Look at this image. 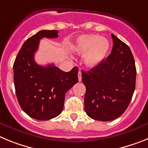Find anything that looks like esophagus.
I'll list each match as a JSON object with an SVG mask.
<instances>
[{
    "instance_id": "esophagus-1",
    "label": "esophagus",
    "mask_w": 148,
    "mask_h": 148,
    "mask_svg": "<svg viewBox=\"0 0 148 148\" xmlns=\"http://www.w3.org/2000/svg\"><path fill=\"white\" fill-rule=\"evenodd\" d=\"M78 81L81 82V81H82V73H81V71H78Z\"/></svg>"
}]
</instances>
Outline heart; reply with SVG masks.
<instances>
[{
    "mask_svg": "<svg viewBox=\"0 0 148 148\" xmlns=\"http://www.w3.org/2000/svg\"><path fill=\"white\" fill-rule=\"evenodd\" d=\"M74 49L79 54H87L84 61L89 67L99 65L106 58L110 49V43L99 35H82L78 38Z\"/></svg>",
    "mask_w": 148,
    "mask_h": 148,
    "instance_id": "1",
    "label": "heart"
}]
</instances>
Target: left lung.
<instances>
[{"mask_svg": "<svg viewBox=\"0 0 148 148\" xmlns=\"http://www.w3.org/2000/svg\"><path fill=\"white\" fill-rule=\"evenodd\" d=\"M111 36L113 46L110 55L98 66L82 71L85 112L98 121H112L122 115L136 87V69L131 50L116 35Z\"/></svg>", "mask_w": 148, "mask_h": 148, "instance_id": "obj_1", "label": "left lung"}]
</instances>
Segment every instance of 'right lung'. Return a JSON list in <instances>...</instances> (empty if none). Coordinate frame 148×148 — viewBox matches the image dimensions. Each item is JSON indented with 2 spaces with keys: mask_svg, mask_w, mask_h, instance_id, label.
Returning a JSON list of instances; mask_svg holds the SVG:
<instances>
[{
  "mask_svg": "<svg viewBox=\"0 0 148 148\" xmlns=\"http://www.w3.org/2000/svg\"><path fill=\"white\" fill-rule=\"evenodd\" d=\"M57 30H40L23 43L13 64L14 84L21 108L30 117L45 121L62 112L65 94L78 82V67L70 72L54 64L40 66L34 60L40 40L58 37Z\"/></svg>",
  "mask_w": 148,
  "mask_h": 148,
  "instance_id": "1",
  "label": "right lung"
}]
</instances>
